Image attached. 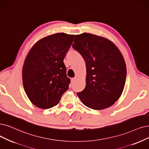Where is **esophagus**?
Listing matches in <instances>:
<instances>
[{
	"mask_svg": "<svg viewBox=\"0 0 149 149\" xmlns=\"http://www.w3.org/2000/svg\"><path fill=\"white\" fill-rule=\"evenodd\" d=\"M77 80V78H72V79H71V82H74L76 81Z\"/></svg>",
	"mask_w": 149,
	"mask_h": 149,
	"instance_id": "obj_1",
	"label": "esophagus"
}]
</instances>
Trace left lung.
<instances>
[{"mask_svg": "<svg viewBox=\"0 0 149 149\" xmlns=\"http://www.w3.org/2000/svg\"><path fill=\"white\" fill-rule=\"evenodd\" d=\"M72 46L86 65V87L77 93L82 103L95 110L114 104L123 92L127 76L119 49L109 40L89 33L76 35Z\"/></svg>", "mask_w": 149, "mask_h": 149, "instance_id": "obj_1", "label": "left lung"}]
</instances>
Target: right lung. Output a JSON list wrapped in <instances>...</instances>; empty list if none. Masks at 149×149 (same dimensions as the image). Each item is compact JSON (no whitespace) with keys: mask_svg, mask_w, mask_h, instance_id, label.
<instances>
[{"mask_svg":"<svg viewBox=\"0 0 149 149\" xmlns=\"http://www.w3.org/2000/svg\"><path fill=\"white\" fill-rule=\"evenodd\" d=\"M75 35L57 33L41 38L29 51L22 67V83L30 101L41 109L57 105L69 88L63 62Z\"/></svg>","mask_w":149,"mask_h":149,"instance_id":"add662e5","label":"right lung"}]
</instances>
